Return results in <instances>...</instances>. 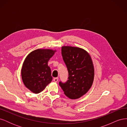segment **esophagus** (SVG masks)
<instances>
[{
  "label": "esophagus",
  "instance_id": "1",
  "mask_svg": "<svg viewBox=\"0 0 127 127\" xmlns=\"http://www.w3.org/2000/svg\"><path fill=\"white\" fill-rule=\"evenodd\" d=\"M58 79H59V78L58 77L54 78H53V81H54L55 82H57L58 81Z\"/></svg>",
  "mask_w": 127,
  "mask_h": 127
}]
</instances>
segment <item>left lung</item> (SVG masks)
Segmentation results:
<instances>
[{
    "mask_svg": "<svg viewBox=\"0 0 127 127\" xmlns=\"http://www.w3.org/2000/svg\"><path fill=\"white\" fill-rule=\"evenodd\" d=\"M61 54L68 71V80L59 82L64 94L70 99L79 98L90 89L94 68L90 55L83 49L70 46L61 48Z\"/></svg>",
    "mask_w": 127,
    "mask_h": 127,
    "instance_id": "left-lung-1",
    "label": "left lung"
}]
</instances>
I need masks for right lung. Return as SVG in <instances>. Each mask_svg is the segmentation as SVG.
<instances>
[{
    "mask_svg": "<svg viewBox=\"0 0 127 127\" xmlns=\"http://www.w3.org/2000/svg\"><path fill=\"white\" fill-rule=\"evenodd\" d=\"M56 51L39 49L26 57L22 68V78L25 86L33 93H40L52 81L51 69L48 63Z\"/></svg>",
    "mask_w": 127,
    "mask_h": 127,
    "instance_id": "add662e5",
    "label": "right lung"
}]
</instances>
